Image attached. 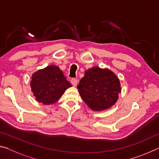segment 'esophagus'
<instances>
[{"mask_svg": "<svg viewBox=\"0 0 159 159\" xmlns=\"http://www.w3.org/2000/svg\"><path fill=\"white\" fill-rule=\"evenodd\" d=\"M71 83L74 86H76L78 83V80L76 79H71Z\"/></svg>", "mask_w": 159, "mask_h": 159, "instance_id": "34e87169", "label": "esophagus"}]
</instances>
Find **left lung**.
Segmentation results:
<instances>
[{
	"label": "left lung",
	"instance_id": "8db88e82",
	"mask_svg": "<svg viewBox=\"0 0 159 159\" xmlns=\"http://www.w3.org/2000/svg\"><path fill=\"white\" fill-rule=\"evenodd\" d=\"M80 95L94 111H102L115 104L120 93V82L109 69L93 67L85 71L78 85Z\"/></svg>",
	"mask_w": 159,
	"mask_h": 159
}]
</instances>
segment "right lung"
Wrapping results in <instances>:
<instances>
[{
  "label": "right lung",
  "instance_id": "add662e5",
  "mask_svg": "<svg viewBox=\"0 0 159 159\" xmlns=\"http://www.w3.org/2000/svg\"><path fill=\"white\" fill-rule=\"evenodd\" d=\"M71 85L57 66L51 65L32 75L31 87L38 102L52 104Z\"/></svg>",
  "mask_w": 159,
  "mask_h": 159
}]
</instances>
